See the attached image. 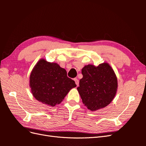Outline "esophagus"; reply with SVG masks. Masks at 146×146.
<instances>
[{
	"instance_id": "obj_1",
	"label": "esophagus",
	"mask_w": 146,
	"mask_h": 146,
	"mask_svg": "<svg viewBox=\"0 0 146 146\" xmlns=\"http://www.w3.org/2000/svg\"><path fill=\"white\" fill-rule=\"evenodd\" d=\"M74 80L75 82H76V84L77 85V86H78V85H79V80H78L77 78H74Z\"/></svg>"
}]
</instances>
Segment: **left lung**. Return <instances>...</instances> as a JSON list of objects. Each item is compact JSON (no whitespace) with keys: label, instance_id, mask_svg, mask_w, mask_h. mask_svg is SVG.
Returning <instances> with one entry per match:
<instances>
[{"label":"left lung","instance_id":"1","mask_svg":"<svg viewBox=\"0 0 146 146\" xmlns=\"http://www.w3.org/2000/svg\"><path fill=\"white\" fill-rule=\"evenodd\" d=\"M82 74L77 90L83 104L91 111L107 107L117 88V77L111 66L106 63L98 66L88 64L82 69Z\"/></svg>","mask_w":146,"mask_h":146}]
</instances>
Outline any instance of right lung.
I'll return each mask as SVG.
<instances>
[{"label": "right lung", "mask_w": 146, "mask_h": 146, "mask_svg": "<svg viewBox=\"0 0 146 146\" xmlns=\"http://www.w3.org/2000/svg\"><path fill=\"white\" fill-rule=\"evenodd\" d=\"M30 86L37 100L54 107L60 104L69 91L77 85L67 76L64 69L58 64L41 59L31 72Z\"/></svg>", "instance_id": "add662e5"}]
</instances>
